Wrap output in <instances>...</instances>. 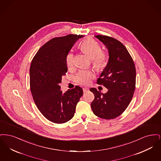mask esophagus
Returning a JSON list of instances; mask_svg holds the SVG:
<instances>
[{"mask_svg":"<svg viewBox=\"0 0 161 161\" xmlns=\"http://www.w3.org/2000/svg\"><path fill=\"white\" fill-rule=\"evenodd\" d=\"M83 91L84 93H86V92H87L89 91V89L87 87H84V88H83Z\"/></svg>","mask_w":161,"mask_h":161,"instance_id":"1","label":"esophagus"}]
</instances>
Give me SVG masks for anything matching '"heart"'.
<instances>
[{"label": "heart", "instance_id": "b5f03b06", "mask_svg": "<svg viewBox=\"0 0 161 161\" xmlns=\"http://www.w3.org/2000/svg\"><path fill=\"white\" fill-rule=\"evenodd\" d=\"M80 47L81 49L92 58V64L98 68L103 67L107 61V54L104 51L101 50L100 43L93 38H87L83 40ZM66 63L69 68H73L74 65V54L70 50L66 56ZM95 74L91 70L81 69L74 77L75 81L81 85H88L91 83Z\"/></svg>", "mask_w": 161, "mask_h": 161}]
</instances>
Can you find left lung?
<instances>
[{
  "label": "left lung",
  "mask_w": 161,
  "mask_h": 161,
  "mask_svg": "<svg viewBox=\"0 0 161 161\" xmlns=\"http://www.w3.org/2000/svg\"><path fill=\"white\" fill-rule=\"evenodd\" d=\"M108 51L106 68L97 80V84L108 89L106 93L95 88L90 91L95 99L91 103L93 114L101 118L111 119L121 115L133 96L136 85V68L133 60L122 43L115 38L98 35Z\"/></svg>",
  "instance_id": "8db88e82"
}]
</instances>
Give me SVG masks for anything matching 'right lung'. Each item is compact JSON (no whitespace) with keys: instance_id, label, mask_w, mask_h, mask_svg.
<instances>
[{"instance_id":"obj_1","label":"right lung","mask_w":161,"mask_h":161,"mask_svg":"<svg viewBox=\"0 0 161 161\" xmlns=\"http://www.w3.org/2000/svg\"><path fill=\"white\" fill-rule=\"evenodd\" d=\"M82 35L55 37L42 46L31 61L30 89L33 100L47 119L66 123L74 116L78 102L83 94L78 86L63 93L58 85L68 72L66 56Z\"/></svg>"}]
</instances>
